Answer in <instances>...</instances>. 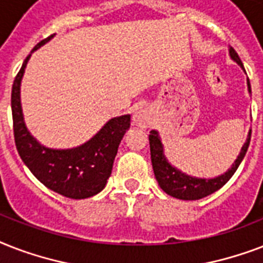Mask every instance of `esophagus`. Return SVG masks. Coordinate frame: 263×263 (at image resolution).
<instances>
[{
    "mask_svg": "<svg viewBox=\"0 0 263 263\" xmlns=\"http://www.w3.org/2000/svg\"><path fill=\"white\" fill-rule=\"evenodd\" d=\"M132 124L136 127L146 128L150 124V113L147 109H139L132 115Z\"/></svg>",
    "mask_w": 263,
    "mask_h": 263,
    "instance_id": "1",
    "label": "esophagus"
}]
</instances>
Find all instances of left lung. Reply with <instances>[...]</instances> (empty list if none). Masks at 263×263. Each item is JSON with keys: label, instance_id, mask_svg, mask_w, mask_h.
Returning a JSON list of instances; mask_svg holds the SVG:
<instances>
[{"label": "left lung", "instance_id": "obj_1", "mask_svg": "<svg viewBox=\"0 0 263 263\" xmlns=\"http://www.w3.org/2000/svg\"><path fill=\"white\" fill-rule=\"evenodd\" d=\"M229 55L245 71L243 63H241V60L239 59V55H237L233 47H229ZM247 88H249V92H251V86H250L249 79H247ZM250 139H251V129H250L249 136L246 139V143L241 147L240 154L237 156L236 161L233 162L232 166L227 172L217 176V177H213V179H202V177L187 175V173L181 172L176 166H173L165 157L164 144L161 142L158 132L156 129H153V131H150L148 140H150L153 171H154V176H156L157 181H158V185L168 195L177 198V199L196 200L210 195L213 192H216L217 190H220L224 184H227V181L232 177L233 173L236 172V169L239 168V165H240V162L245 158L246 153H247Z\"/></svg>", "mask_w": 263, "mask_h": 263}]
</instances>
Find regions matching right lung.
Instances as JSON below:
<instances>
[{"mask_svg": "<svg viewBox=\"0 0 263 263\" xmlns=\"http://www.w3.org/2000/svg\"><path fill=\"white\" fill-rule=\"evenodd\" d=\"M43 39L27 55L12 86V117L14 143L18 156L36 179L49 190L71 199H86L105 188L124 134L131 125V116L113 117L86 143L72 148L43 146L27 129L20 101V84L31 54L53 38Z\"/></svg>", "mask_w": 263, "mask_h": 263, "instance_id": "add662e5", "label": "right lung"}]
</instances>
